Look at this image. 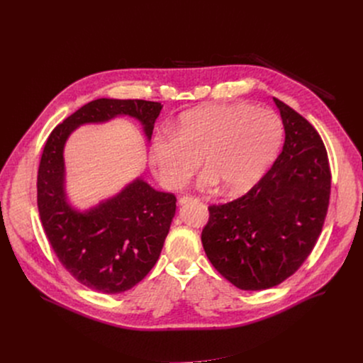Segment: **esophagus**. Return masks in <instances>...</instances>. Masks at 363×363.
<instances>
[{
    "mask_svg": "<svg viewBox=\"0 0 363 363\" xmlns=\"http://www.w3.org/2000/svg\"><path fill=\"white\" fill-rule=\"evenodd\" d=\"M194 199H195L194 196H188V195H184V196H181V198H179V201H178V202H179L181 205H185V203H188V202H191V201H194Z\"/></svg>",
    "mask_w": 363,
    "mask_h": 363,
    "instance_id": "esophagus-1",
    "label": "esophagus"
}]
</instances>
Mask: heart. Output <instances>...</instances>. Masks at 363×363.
<instances>
[{"label":"heart","instance_id":"obj_1","mask_svg":"<svg viewBox=\"0 0 363 363\" xmlns=\"http://www.w3.org/2000/svg\"><path fill=\"white\" fill-rule=\"evenodd\" d=\"M174 133L155 135L149 143V164L171 189L182 188L199 167L202 189L223 185L240 194L258 182L280 147L283 125L267 108L250 103H213L179 116Z\"/></svg>","mask_w":363,"mask_h":363}]
</instances>
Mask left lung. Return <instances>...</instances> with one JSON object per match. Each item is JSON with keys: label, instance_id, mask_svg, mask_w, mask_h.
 Masks as SVG:
<instances>
[{"label": "left lung", "instance_id": "left-lung-1", "mask_svg": "<svg viewBox=\"0 0 363 363\" xmlns=\"http://www.w3.org/2000/svg\"><path fill=\"white\" fill-rule=\"evenodd\" d=\"M274 99L284 145L273 167L245 195L210 206L201 234L206 257L241 290L274 287L312 252L330 198L328 152L316 129Z\"/></svg>", "mask_w": 363, "mask_h": 363}]
</instances>
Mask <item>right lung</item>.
Returning <instances> with one entry per match:
<instances>
[{"label": "right lung", "mask_w": 363, "mask_h": 363, "mask_svg": "<svg viewBox=\"0 0 363 363\" xmlns=\"http://www.w3.org/2000/svg\"><path fill=\"white\" fill-rule=\"evenodd\" d=\"M162 108L158 101L97 99L56 126L45 142L37 177L43 228L63 267L91 290L122 293L152 270L169 233L177 198L153 189L139 177L115 196L77 210L66 192V142L82 125L105 123L118 116L140 122L150 140Z\"/></svg>", "instance_id": "obj_1"}]
</instances>
